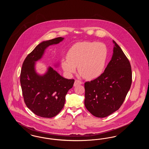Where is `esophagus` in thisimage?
Wrapping results in <instances>:
<instances>
[{
	"mask_svg": "<svg viewBox=\"0 0 149 149\" xmlns=\"http://www.w3.org/2000/svg\"><path fill=\"white\" fill-rule=\"evenodd\" d=\"M81 84H82L81 81H80V80H75V81L74 82V86H76L78 85H81Z\"/></svg>",
	"mask_w": 149,
	"mask_h": 149,
	"instance_id": "1",
	"label": "esophagus"
}]
</instances>
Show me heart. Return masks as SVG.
<instances>
[{"mask_svg":"<svg viewBox=\"0 0 149 149\" xmlns=\"http://www.w3.org/2000/svg\"><path fill=\"white\" fill-rule=\"evenodd\" d=\"M108 50L101 42H80L74 44L67 54V58L61 64L69 75L75 73L78 66L79 74L84 78L93 79L103 73L106 63Z\"/></svg>","mask_w":149,"mask_h":149,"instance_id":"1","label":"heart"}]
</instances>
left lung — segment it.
Masks as SVG:
<instances>
[{"label": "left lung", "instance_id": "1", "mask_svg": "<svg viewBox=\"0 0 149 149\" xmlns=\"http://www.w3.org/2000/svg\"><path fill=\"white\" fill-rule=\"evenodd\" d=\"M113 52L104 71L99 77L85 82L84 104L99 118L117 111L123 103L132 83V70L127 57L113 40Z\"/></svg>", "mask_w": 149, "mask_h": 149}]
</instances>
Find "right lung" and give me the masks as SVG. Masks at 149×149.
Wrapping results in <instances>:
<instances>
[{"label": "right lung", "instance_id": "right-lung-1", "mask_svg": "<svg viewBox=\"0 0 149 149\" xmlns=\"http://www.w3.org/2000/svg\"><path fill=\"white\" fill-rule=\"evenodd\" d=\"M64 39L60 37L39 43L22 65L20 81L24 102L33 113L41 117L52 118L61 111L65 96L74 83V79L64 78L51 66L43 75L36 70V62L42 57L46 49Z\"/></svg>", "mask_w": 149, "mask_h": 149}]
</instances>
